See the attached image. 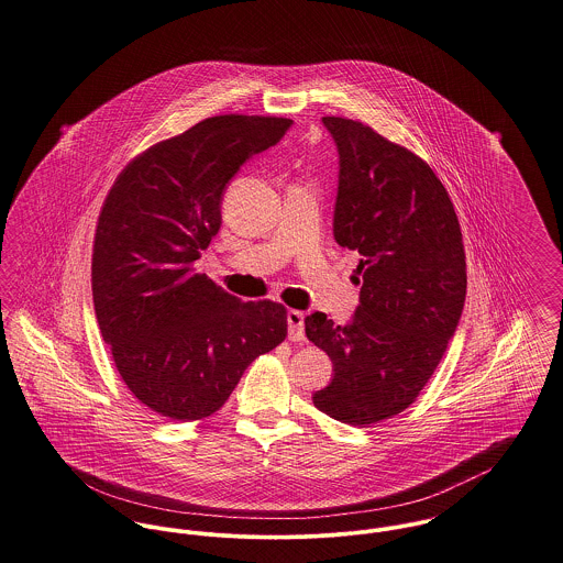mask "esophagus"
I'll list each match as a JSON object with an SVG mask.
<instances>
[{
    "instance_id": "esophagus-1",
    "label": "esophagus",
    "mask_w": 563,
    "mask_h": 563,
    "mask_svg": "<svg viewBox=\"0 0 563 563\" xmlns=\"http://www.w3.org/2000/svg\"><path fill=\"white\" fill-rule=\"evenodd\" d=\"M287 325H289V339L303 341V312L289 310L287 312Z\"/></svg>"
}]
</instances>
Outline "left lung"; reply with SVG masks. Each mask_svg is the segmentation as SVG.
Here are the masks:
<instances>
[{
  "mask_svg": "<svg viewBox=\"0 0 563 563\" xmlns=\"http://www.w3.org/2000/svg\"><path fill=\"white\" fill-rule=\"evenodd\" d=\"M323 126L341 167L334 240L360 255L362 289L346 325L323 312L303 319L334 366L312 402L368 427L405 411L433 377L465 306V246L448 190L420 156L355 120Z\"/></svg>",
  "mask_w": 563,
  "mask_h": 563,
  "instance_id": "obj_1",
  "label": "left lung"
}]
</instances>
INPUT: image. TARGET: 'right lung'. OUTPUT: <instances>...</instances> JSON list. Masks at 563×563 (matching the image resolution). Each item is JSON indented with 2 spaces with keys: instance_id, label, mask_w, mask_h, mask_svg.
<instances>
[{
  "instance_id": "1",
  "label": "right lung",
  "mask_w": 563,
  "mask_h": 563,
  "mask_svg": "<svg viewBox=\"0 0 563 563\" xmlns=\"http://www.w3.org/2000/svg\"><path fill=\"white\" fill-rule=\"evenodd\" d=\"M294 122L217 115L139 154L111 186L93 238L104 343L139 402L172 420L218 411L255 357L287 336V308L242 302L197 274L229 179Z\"/></svg>"
}]
</instances>
